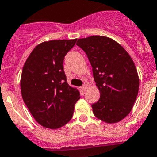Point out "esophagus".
Listing matches in <instances>:
<instances>
[{
    "label": "esophagus",
    "mask_w": 157,
    "mask_h": 157,
    "mask_svg": "<svg viewBox=\"0 0 157 157\" xmlns=\"http://www.w3.org/2000/svg\"><path fill=\"white\" fill-rule=\"evenodd\" d=\"M87 89H88V86H86V85H84V86H82L81 87V89L83 91V92H86V91L87 90Z\"/></svg>",
    "instance_id": "esophagus-1"
}]
</instances>
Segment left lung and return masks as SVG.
<instances>
[{"instance_id": "left-lung-1", "label": "left lung", "mask_w": 157, "mask_h": 157, "mask_svg": "<svg viewBox=\"0 0 157 157\" xmlns=\"http://www.w3.org/2000/svg\"><path fill=\"white\" fill-rule=\"evenodd\" d=\"M86 53L92 67L100 98L92 105L95 117L116 123L132 110L139 91V76L128 52L112 38L93 35L76 43Z\"/></svg>"}]
</instances>
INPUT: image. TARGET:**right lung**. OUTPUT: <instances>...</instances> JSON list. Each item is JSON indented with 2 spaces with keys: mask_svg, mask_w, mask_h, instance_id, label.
Returning a JSON list of instances; mask_svg holds the SVG:
<instances>
[{
  "mask_svg": "<svg viewBox=\"0 0 157 157\" xmlns=\"http://www.w3.org/2000/svg\"><path fill=\"white\" fill-rule=\"evenodd\" d=\"M77 39L51 40L38 44L27 59L21 78L25 105L35 120L48 129H59L71 120L79 91L66 82L65 56Z\"/></svg>",
  "mask_w": 157,
  "mask_h": 157,
  "instance_id": "obj_1",
  "label": "right lung"
}]
</instances>
